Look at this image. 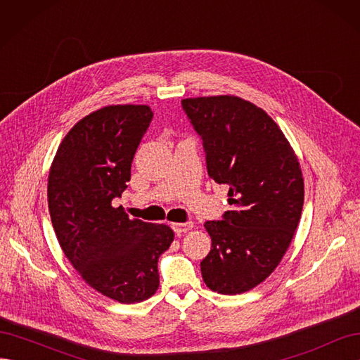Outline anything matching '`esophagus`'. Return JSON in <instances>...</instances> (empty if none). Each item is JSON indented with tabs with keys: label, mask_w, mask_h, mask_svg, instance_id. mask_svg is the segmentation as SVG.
<instances>
[{
	"label": "esophagus",
	"mask_w": 360,
	"mask_h": 360,
	"mask_svg": "<svg viewBox=\"0 0 360 360\" xmlns=\"http://www.w3.org/2000/svg\"><path fill=\"white\" fill-rule=\"evenodd\" d=\"M193 222H183V224H172V230L176 231V234H183L192 230Z\"/></svg>",
	"instance_id": "esophagus-1"
}]
</instances>
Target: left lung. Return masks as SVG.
I'll list each match as a JSON object with an SVG mask.
<instances>
[{
	"label": "left lung",
	"instance_id": "8db88e82",
	"mask_svg": "<svg viewBox=\"0 0 360 360\" xmlns=\"http://www.w3.org/2000/svg\"><path fill=\"white\" fill-rule=\"evenodd\" d=\"M202 139L207 172L226 184L233 210L204 226L212 249L201 261L205 285L240 294L261 284L281 263L303 207L299 160L266 111L237 96L181 101Z\"/></svg>",
	"mask_w": 360,
	"mask_h": 360
}]
</instances>
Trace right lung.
<instances>
[{
  "mask_svg": "<svg viewBox=\"0 0 360 360\" xmlns=\"http://www.w3.org/2000/svg\"><path fill=\"white\" fill-rule=\"evenodd\" d=\"M153 112L147 105H111L79 120L49 169L48 204L64 255L103 296L136 303L159 287L158 259L174 240L165 224L130 219L122 197L136 148Z\"/></svg>",
  "mask_w": 360,
  "mask_h": 360,
  "instance_id": "1",
  "label": "right lung"
}]
</instances>
